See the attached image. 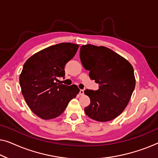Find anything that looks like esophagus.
I'll return each instance as SVG.
<instances>
[{
  "label": "esophagus",
  "instance_id": "34e87169",
  "mask_svg": "<svg viewBox=\"0 0 158 158\" xmlns=\"http://www.w3.org/2000/svg\"><path fill=\"white\" fill-rule=\"evenodd\" d=\"M79 94H80V95H81V96H83V95L84 94V90H82V89H81V90H80Z\"/></svg>",
  "mask_w": 158,
  "mask_h": 158
}]
</instances>
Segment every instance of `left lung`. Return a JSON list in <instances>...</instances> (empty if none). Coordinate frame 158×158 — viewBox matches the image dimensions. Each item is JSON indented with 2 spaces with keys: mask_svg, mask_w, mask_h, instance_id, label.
Returning a JSON list of instances; mask_svg holds the SVG:
<instances>
[{
  "mask_svg": "<svg viewBox=\"0 0 158 158\" xmlns=\"http://www.w3.org/2000/svg\"><path fill=\"white\" fill-rule=\"evenodd\" d=\"M80 58L89 77L98 84L97 90L86 89L90 103L86 115L98 122H109L119 116L128 104L135 88L131 64L107 47L83 45Z\"/></svg>",
  "mask_w": 158,
  "mask_h": 158,
  "instance_id": "8db88e82",
  "label": "left lung"
}]
</instances>
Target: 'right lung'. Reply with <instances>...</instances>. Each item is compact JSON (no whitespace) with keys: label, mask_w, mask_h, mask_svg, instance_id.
I'll list each match as a JSON object with an SVG mask.
<instances>
[{"label":"right lung","mask_w":158,"mask_h":158,"mask_svg":"<svg viewBox=\"0 0 158 158\" xmlns=\"http://www.w3.org/2000/svg\"><path fill=\"white\" fill-rule=\"evenodd\" d=\"M79 45L60 43L34 54L23 64L19 77L21 92L30 109L43 119L63 113L80 91L76 85L57 83L64 77V66L74 57Z\"/></svg>","instance_id":"add662e5"}]
</instances>
